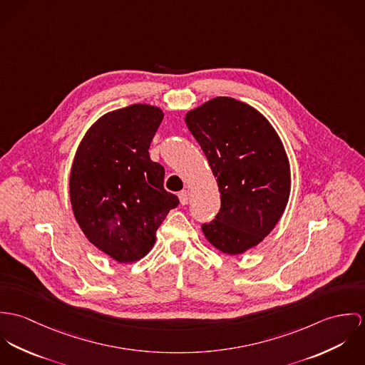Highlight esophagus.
<instances>
[{"label": "esophagus", "mask_w": 365, "mask_h": 365, "mask_svg": "<svg viewBox=\"0 0 365 365\" xmlns=\"http://www.w3.org/2000/svg\"><path fill=\"white\" fill-rule=\"evenodd\" d=\"M189 199H190V193H189V190H182L180 193H179V200H180V204H187L189 202Z\"/></svg>", "instance_id": "34e87169"}]
</instances>
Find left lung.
<instances>
[{"label":"left lung","instance_id":"obj_1","mask_svg":"<svg viewBox=\"0 0 365 365\" xmlns=\"http://www.w3.org/2000/svg\"><path fill=\"white\" fill-rule=\"evenodd\" d=\"M185 122L217 178L221 208L202 224L205 240L241 255L277 225L291 192L289 161L277 131L257 109L217 96L189 110Z\"/></svg>","mask_w":365,"mask_h":365}]
</instances>
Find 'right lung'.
I'll list each match as a JSON object with an SVG mask.
<instances>
[{
	"mask_svg": "<svg viewBox=\"0 0 365 365\" xmlns=\"http://www.w3.org/2000/svg\"><path fill=\"white\" fill-rule=\"evenodd\" d=\"M158 106L105 113L82 137L70 173V200L86 240L119 263L143 259L179 199L163 189V165L148 154L163 122Z\"/></svg>",
	"mask_w": 365,
	"mask_h": 365,
	"instance_id": "right-lung-1",
	"label": "right lung"
}]
</instances>
